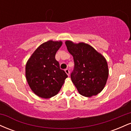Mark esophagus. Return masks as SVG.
<instances>
[{
    "label": "esophagus",
    "mask_w": 131,
    "mask_h": 131,
    "mask_svg": "<svg viewBox=\"0 0 131 131\" xmlns=\"http://www.w3.org/2000/svg\"><path fill=\"white\" fill-rule=\"evenodd\" d=\"M64 71H65V73L68 74V76H69V75H70V70H69L68 69H66Z\"/></svg>",
    "instance_id": "1"
}]
</instances>
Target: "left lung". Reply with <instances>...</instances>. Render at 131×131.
Returning <instances> with one entry per match:
<instances>
[{
  "instance_id": "obj_1",
  "label": "left lung",
  "mask_w": 131,
  "mask_h": 131,
  "mask_svg": "<svg viewBox=\"0 0 131 131\" xmlns=\"http://www.w3.org/2000/svg\"><path fill=\"white\" fill-rule=\"evenodd\" d=\"M65 44L73 57L74 67L71 78L79 93L85 97L97 95L104 88L108 77L105 58L87 43L67 40Z\"/></svg>"
}]
</instances>
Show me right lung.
<instances>
[{
  "instance_id": "add662e5",
  "label": "right lung",
  "mask_w": 131,
  "mask_h": 131,
  "mask_svg": "<svg viewBox=\"0 0 131 131\" xmlns=\"http://www.w3.org/2000/svg\"><path fill=\"white\" fill-rule=\"evenodd\" d=\"M61 41L49 40L34 51L26 65V78L30 88L39 97L51 98L58 94L68 77L61 70L55 54Z\"/></svg>"
}]
</instances>
